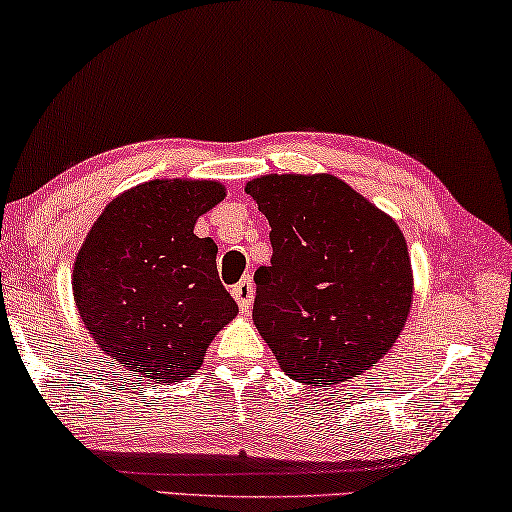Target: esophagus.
Wrapping results in <instances>:
<instances>
[{
	"instance_id": "34e87169",
	"label": "esophagus",
	"mask_w": 512,
	"mask_h": 512,
	"mask_svg": "<svg viewBox=\"0 0 512 512\" xmlns=\"http://www.w3.org/2000/svg\"><path fill=\"white\" fill-rule=\"evenodd\" d=\"M231 295H233V299L238 301L240 311L245 313V315H249L251 313V306H254V283H251L249 276L231 288Z\"/></svg>"
}]
</instances>
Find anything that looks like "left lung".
<instances>
[{"label": "left lung", "instance_id": "left-lung-1", "mask_svg": "<svg viewBox=\"0 0 512 512\" xmlns=\"http://www.w3.org/2000/svg\"><path fill=\"white\" fill-rule=\"evenodd\" d=\"M245 192L272 226V263L254 274V324L281 370L322 388L370 370L413 304L397 222L333 174H263Z\"/></svg>", "mask_w": 512, "mask_h": 512}]
</instances>
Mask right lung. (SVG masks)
Here are the masks:
<instances>
[{"label": "right lung", "instance_id": "obj_1", "mask_svg": "<svg viewBox=\"0 0 512 512\" xmlns=\"http://www.w3.org/2000/svg\"><path fill=\"white\" fill-rule=\"evenodd\" d=\"M220 181L154 179L124 190L92 224L72 270L74 304L104 354L152 383L197 372L238 304L217 276V245L195 224Z\"/></svg>", "mask_w": 512, "mask_h": 512}]
</instances>
